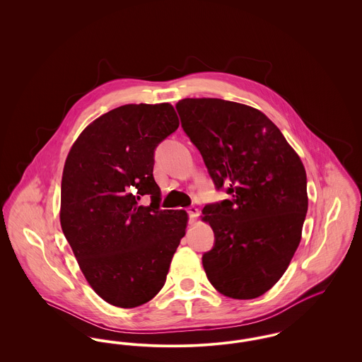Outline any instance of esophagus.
Here are the masks:
<instances>
[{"mask_svg":"<svg viewBox=\"0 0 362 362\" xmlns=\"http://www.w3.org/2000/svg\"><path fill=\"white\" fill-rule=\"evenodd\" d=\"M187 213H189V223H191V224L195 223L197 218H198V216H199V210L195 206H191L187 209Z\"/></svg>","mask_w":362,"mask_h":362,"instance_id":"obj_1","label":"esophagus"}]
</instances>
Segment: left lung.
<instances>
[{"label":"left lung","instance_id":"8db88e82","mask_svg":"<svg viewBox=\"0 0 362 362\" xmlns=\"http://www.w3.org/2000/svg\"><path fill=\"white\" fill-rule=\"evenodd\" d=\"M176 110L216 186L232 195L204 209L216 238L202 257L207 279L226 297L257 298L284 276L301 240L308 210L303 161L254 107L187 98Z\"/></svg>","mask_w":362,"mask_h":362}]
</instances>
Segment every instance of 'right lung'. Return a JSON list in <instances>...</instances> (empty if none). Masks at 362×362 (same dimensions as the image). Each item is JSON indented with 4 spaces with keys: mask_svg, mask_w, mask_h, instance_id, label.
I'll list each match as a JSON object with an SVG mask.
<instances>
[{
    "mask_svg": "<svg viewBox=\"0 0 362 362\" xmlns=\"http://www.w3.org/2000/svg\"><path fill=\"white\" fill-rule=\"evenodd\" d=\"M179 127L170 103L126 104L89 123L66 157L62 232L88 284L104 301L134 308L165 284L189 216L160 210L156 146ZM151 194L144 207L139 201Z\"/></svg>",
    "mask_w": 362,
    "mask_h": 362,
    "instance_id": "1",
    "label": "right lung"
}]
</instances>
